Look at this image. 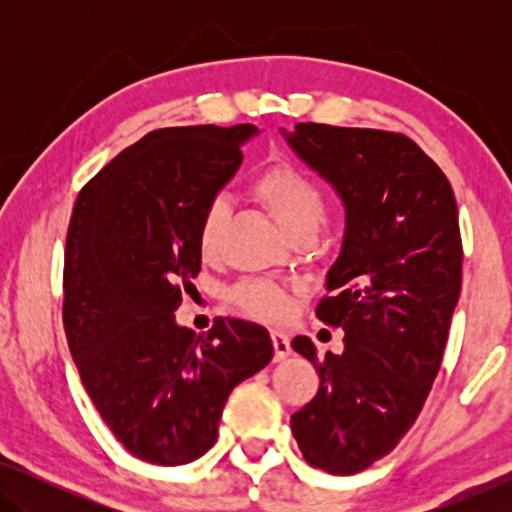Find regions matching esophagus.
Segmentation results:
<instances>
[{
  "instance_id": "obj_1",
  "label": "esophagus",
  "mask_w": 512,
  "mask_h": 512,
  "mask_svg": "<svg viewBox=\"0 0 512 512\" xmlns=\"http://www.w3.org/2000/svg\"><path fill=\"white\" fill-rule=\"evenodd\" d=\"M270 338H272V347H275V359H277V361L286 359V356L291 354V340H289V335L282 333V331H272Z\"/></svg>"
}]
</instances>
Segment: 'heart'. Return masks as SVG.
<instances>
[{
    "label": "heart",
    "mask_w": 512,
    "mask_h": 512,
    "mask_svg": "<svg viewBox=\"0 0 512 512\" xmlns=\"http://www.w3.org/2000/svg\"><path fill=\"white\" fill-rule=\"evenodd\" d=\"M254 193L289 235L303 228L317 230L326 216V200L319 186L289 163L265 167L254 181ZM226 214L228 205L223 198L209 200L202 209L198 223V247L202 254L214 251ZM230 298L242 312L256 319L282 321L291 314L289 293L282 286L263 282V279H249V282L237 284Z\"/></svg>",
    "instance_id": "obj_1"
}]
</instances>
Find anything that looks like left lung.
<instances>
[{"mask_svg": "<svg viewBox=\"0 0 512 512\" xmlns=\"http://www.w3.org/2000/svg\"><path fill=\"white\" fill-rule=\"evenodd\" d=\"M296 156L345 205V237L317 317L345 331V352L317 359L319 391L293 412L310 466L354 475L401 443L436 380L461 291L457 200L443 170L401 132L298 123Z\"/></svg>", "mask_w": 512, "mask_h": 512, "instance_id": "1", "label": "left lung"}]
</instances>
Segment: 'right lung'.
Returning a JSON list of instances; mask_svg holds the SVG:
<instances>
[{"label": "right lung", "mask_w": 512, "mask_h": 512, "mask_svg": "<svg viewBox=\"0 0 512 512\" xmlns=\"http://www.w3.org/2000/svg\"><path fill=\"white\" fill-rule=\"evenodd\" d=\"M254 125L153 130L76 198L65 249L62 321L81 382L137 459L179 466L216 443L230 391L265 368L263 326H179L181 289L200 272V214L242 163Z\"/></svg>", "instance_id": "1"}]
</instances>
